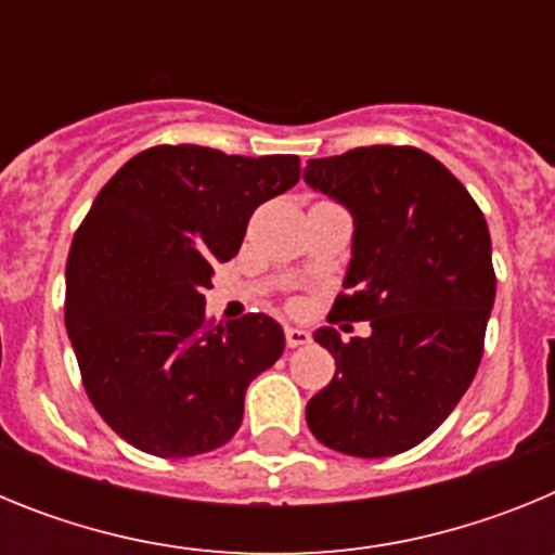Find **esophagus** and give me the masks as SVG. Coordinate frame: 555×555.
<instances>
[{"instance_id":"esophagus-1","label":"esophagus","mask_w":555,"mask_h":555,"mask_svg":"<svg viewBox=\"0 0 555 555\" xmlns=\"http://www.w3.org/2000/svg\"><path fill=\"white\" fill-rule=\"evenodd\" d=\"M311 341V333L302 331V327H286V347L294 350V347H302Z\"/></svg>"}]
</instances>
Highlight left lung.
Returning a JSON list of instances; mask_svg holds the SVG:
<instances>
[{
  "mask_svg": "<svg viewBox=\"0 0 555 555\" xmlns=\"http://www.w3.org/2000/svg\"><path fill=\"white\" fill-rule=\"evenodd\" d=\"M302 180L352 217L347 294L333 317L366 338H313L336 358L306 420L325 448L384 459L428 439L469 389L494 306L492 238L469 191L416 146H358L308 160Z\"/></svg>",
  "mask_w": 555,
  "mask_h": 555,
  "instance_id": "obj_1",
  "label": "left lung"
}]
</instances>
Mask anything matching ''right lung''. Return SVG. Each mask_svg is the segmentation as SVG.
Segmentation results:
<instances>
[{
    "instance_id": "1",
    "label": "right lung",
    "mask_w": 555,
    "mask_h": 555,
    "mask_svg": "<svg viewBox=\"0 0 555 555\" xmlns=\"http://www.w3.org/2000/svg\"><path fill=\"white\" fill-rule=\"evenodd\" d=\"M297 180V155L164 144L96 194L68 253L66 331L91 403L132 448L189 459L238 430L247 386L286 336L267 313L210 327L205 288L253 210Z\"/></svg>"
}]
</instances>
